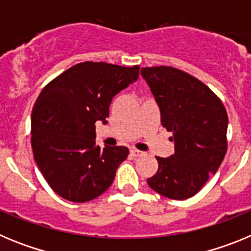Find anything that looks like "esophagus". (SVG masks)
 Instances as JSON below:
<instances>
[{"instance_id":"obj_1","label":"esophagus","mask_w":251,"mask_h":251,"mask_svg":"<svg viewBox=\"0 0 251 251\" xmlns=\"http://www.w3.org/2000/svg\"><path fill=\"white\" fill-rule=\"evenodd\" d=\"M130 154H132L133 157H139V156H143L145 153L142 152V151L136 150V148H132V150H130Z\"/></svg>"}]
</instances>
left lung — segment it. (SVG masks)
Wrapping results in <instances>:
<instances>
[{
	"mask_svg": "<svg viewBox=\"0 0 251 251\" xmlns=\"http://www.w3.org/2000/svg\"><path fill=\"white\" fill-rule=\"evenodd\" d=\"M161 112L162 126L172 132L175 153L156 157L158 171L147 183L172 200L195 196L220 167L227 150V113L207 85L172 66L142 68Z\"/></svg>",
	"mask_w": 251,
	"mask_h": 251,
	"instance_id": "8db88e82",
	"label": "left lung"
}]
</instances>
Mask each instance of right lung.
Returning <instances> with one entry per match:
<instances>
[{
    "label": "right lung",
    "instance_id": "add662e5",
    "mask_svg": "<svg viewBox=\"0 0 251 251\" xmlns=\"http://www.w3.org/2000/svg\"><path fill=\"white\" fill-rule=\"evenodd\" d=\"M138 75V65L85 61L40 93L31 114V146L39 170L59 196L88 202L113 183L129 151L95 145V122L106 124L112 99Z\"/></svg>",
    "mask_w": 251,
    "mask_h": 251
}]
</instances>
